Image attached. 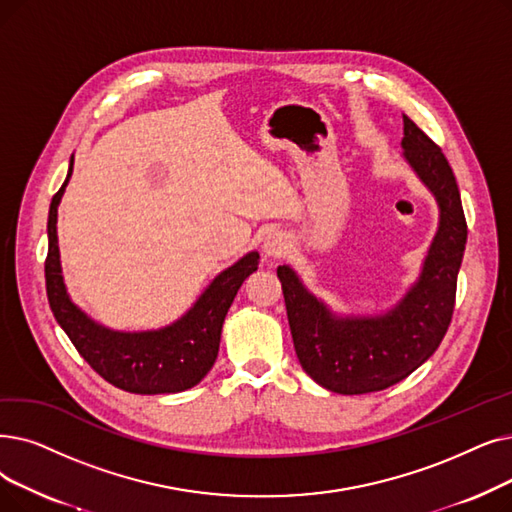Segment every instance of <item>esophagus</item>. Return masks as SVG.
Masks as SVG:
<instances>
[{
  "label": "esophagus",
  "instance_id": "obj_1",
  "mask_svg": "<svg viewBox=\"0 0 512 512\" xmlns=\"http://www.w3.org/2000/svg\"><path fill=\"white\" fill-rule=\"evenodd\" d=\"M261 249H263L265 257L278 259V257H284L288 251H291V240H288V236L284 232H272V234L265 236Z\"/></svg>",
  "mask_w": 512,
  "mask_h": 512
}]
</instances>
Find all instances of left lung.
<instances>
[{
	"instance_id": "8db88e82",
	"label": "left lung",
	"mask_w": 512,
	"mask_h": 512,
	"mask_svg": "<svg viewBox=\"0 0 512 512\" xmlns=\"http://www.w3.org/2000/svg\"><path fill=\"white\" fill-rule=\"evenodd\" d=\"M404 159L439 205V228L418 280L383 316H335L299 276L280 265L278 278L303 370L328 391L360 395L404 381L425 364L452 322L466 219L456 177L441 148L404 115Z\"/></svg>"
}]
</instances>
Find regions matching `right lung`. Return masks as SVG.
I'll return each mask as SVG.
<instances>
[{
  "label": "right lung",
  "instance_id": "obj_1",
  "mask_svg": "<svg viewBox=\"0 0 512 512\" xmlns=\"http://www.w3.org/2000/svg\"><path fill=\"white\" fill-rule=\"evenodd\" d=\"M71 173L73 157L62 188L52 198L48 215L50 247L46 257V291L56 322L69 335L81 358L104 381L123 391L157 395L180 393L198 385L217 360L221 326L238 288L257 270L259 253H247L215 276L205 293L173 324L144 332L110 330L83 314L66 293L62 280L56 217Z\"/></svg>",
  "mask_w": 512,
  "mask_h": 512
}]
</instances>
